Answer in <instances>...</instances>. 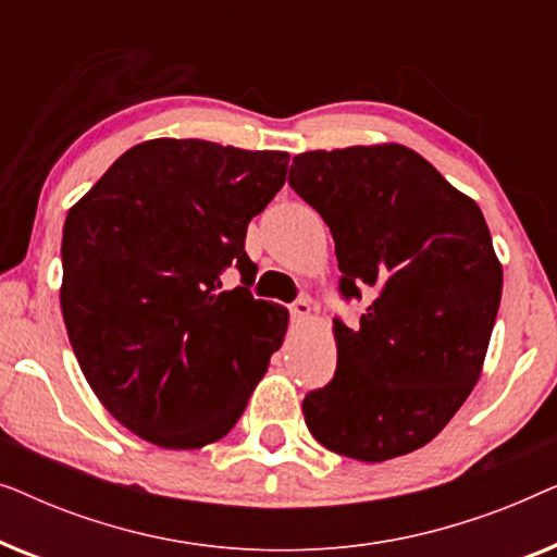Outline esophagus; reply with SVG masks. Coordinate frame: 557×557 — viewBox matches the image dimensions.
<instances>
[{"label":"esophagus","instance_id":"34e87169","mask_svg":"<svg viewBox=\"0 0 557 557\" xmlns=\"http://www.w3.org/2000/svg\"><path fill=\"white\" fill-rule=\"evenodd\" d=\"M288 311H292V317L296 319V322H301V319H307L311 314V304L309 299H296L294 304H288Z\"/></svg>","mask_w":557,"mask_h":557}]
</instances>
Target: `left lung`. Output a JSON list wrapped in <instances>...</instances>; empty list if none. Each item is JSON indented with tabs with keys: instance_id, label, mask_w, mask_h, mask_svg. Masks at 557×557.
Masks as SVG:
<instances>
[{
	"instance_id": "obj_1",
	"label": "left lung",
	"mask_w": 557,
	"mask_h": 557,
	"mask_svg": "<svg viewBox=\"0 0 557 557\" xmlns=\"http://www.w3.org/2000/svg\"><path fill=\"white\" fill-rule=\"evenodd\" d=\"M288 185L330 225L342 299L375 292L357 324L334 319L337 370L304 421L357 461L416 451L482 375L502 299L482 210L400 144L304 151Z\"/></svg>"
}]
</instances>
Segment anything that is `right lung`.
I'll return each mask as SVG.
<instances>
[{
    "label": "right lung",
    "mask_w": 557,
    "mask_h": 557,
    "mask_svg": "<svg viewBox=\"0 0 557 557\" xmlns=\"http://www.w3.org/2000/svg\"><path fill=\"white\" fill-rule=\"evenodd\" d=\"M286 170V151L151 139L67 212V339L106 410L149 444L223 438L284 342L288 311L250 294L246 231ZM231 264L242 286L225 293Z\"/></svg>",
    "instance_id": "1"
}]
</instances>
